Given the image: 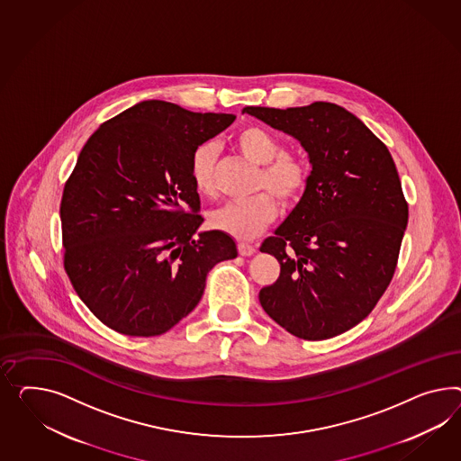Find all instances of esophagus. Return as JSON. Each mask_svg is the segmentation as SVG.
Segmentation results:
<instances>
[{"label":"esophagus","mask_w":461,"mask_h":461,"mask_svg":"<svg viewBox=\"0 0 461 461\" xmlns=\"http://www.w3.org/2000/svg\"><path fill=\"white\" fill-rule=\"evenodd\" d=\"M257 251V247H253V245H249V243H238V253L241 255V257H249V255H253Z\"/></svg>","instance_id":"34e87169"}]
</instances>
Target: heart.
Listing matches in <instances>:
<instances>
[{
  "label": "heart",
  "instance_id": "obj_1",
  "mask_svg": "<svg viewBox=\"0 0 461 461\" xmlns=\"http://www.w3.org/2000/svg\"><path fill=\"white\" fill-rule=\"evenodd\" d=\"M237 149L255 164L263 166L257 189H270L284 203L302 196L309 185V166L300 156L284 152L276 137L260 127H247L238 132ZM189 175L199 196L212 198L216 193L214 152L210 144H203L191 156ZM278 214L276 199L262 193L245 201H233L212 210L210 226L238 240H253L265 231Z\"/></svg>",
  "mask_w": 461,
  "mask_h": 461
}]
</instances>
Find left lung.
Instances as JSON below:
<instances>
[{"label": "left lung", "mask_w": 461, "mask_h": 461, "mask_svg": "<svg viewBox=\"0 0 461 461\" xmlns=\"http://www.w3.org/2000/svg\"><path fill=\"white\" fill-rule=\"evenodd\" d=\"M295 137L312 171L297 206L262 243L280 263L260 303L305 340L339 336L364 321L396 270L408 203L386 146L361 119L330 102L305 107H245Z\"/></svg>", "instance_id": "obj_1"}]
</instances>
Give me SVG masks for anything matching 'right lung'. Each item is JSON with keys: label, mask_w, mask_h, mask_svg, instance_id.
<instances>
[{"label": "right lung", "mask_w": 461, "mask_h": 461, "mask_svg": "<svg viewBox=\"0 0 461 461\" xmlns=\"http://www.w3.org/2000/svg\"><path fill=\"white\" fill-rule=\"evenodd\" d=\"M233 113L144 100L90 136L63 187V265L77 295L125 336H161L198 305L206 275L238 255L203 223L189 164Z\"/></svg>", "instance_id": "1"}]
</instances>
